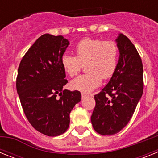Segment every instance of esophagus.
Returning <instances> with one entry per match:
<instances>
[{"label":"esophagus","instance_id":"obj_1","mask_svg":"<svg viewBox=\"0 0 158 158\" xmlns=\"http://www.w3.org/2000/svg\"><path fill=\"white\" fill-rule=\"evenodd\" d=\"M89 96V95L86 94V93H81V97H82V99L85 98L86 96Z\"/></svg>","mask_w":158,"mask_h":158}]
</instances>
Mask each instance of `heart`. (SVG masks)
<instances>
[{"mask_svg": "<svg viewBox=\"0 0 158 158\" xmlns=\"http://www.w3.org/2000/svg\"><path fill=\"white\" fill-rule=\"evenodd\" d=\"M76 56L64 54L61 58L63 69L69 76H75L81 69L82 64H86L88 73L78 76L71 81L73 89L89 93L98 87L102 77H111L118 64V47L111 40L85 38L75 46Z\"/></svg>", "mask_w": 158, "mask_h": 158, "instance_id": "heart-1", "label": "heart"}]
</instances>
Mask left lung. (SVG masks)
<instances>
[{
  "mask_svg": "<svg viewBox=\"0 0 158 158\" xmlns=\"http://www.w3.org/2000/svg\"><path fill=\"white\" fill-rule=\"evenodd\" d=\"M115 41L119 51L116 69L107 85L94 96L91 122L101 135H115L127 126L143 93L140 55L126 35L119 34Z\"/></svg>",
  "mask_w": 158,
  "mask_h": 158,
  "instance_id": "1",
  "label": "left lung"
}]
</instances>
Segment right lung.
<instances>
[{"mask_svg": "<svg viewBox=\"0 0 158 158\" xmlns=\"http://www.w3.org/2000/svg\"><path fill=\"white\" fill-rule=\"evenodd\" d=\"M69 44L62 35H43L18 68L16 90L23 112L31 126L47 136L65 133L70 111L81 99L79 91L63 89L68 81L61 58Z\"/></svg>", "mask_w": 158, "mask_h": 158, "instance_id": "right-lung-1", "label": "right lung"}]
</instances>
